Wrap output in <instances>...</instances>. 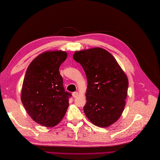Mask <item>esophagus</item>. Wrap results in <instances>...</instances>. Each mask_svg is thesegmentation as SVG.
<instances>
[{
  "mask_svg": "<svg viewBox=\"0 0 160 160\" xmlns=\"http://www.w3.org/2000/svg\"><path fill=\"white\" fill-rule=\"evenodd\" d=\"M72 97H73L74 98H75L78 95V92H73V93H72Z\"/></svg>",
  "mask_w": 160,
  "mask_h": 160,
  "instance_id": "34e87169",
  "label": "esophagus"
}]
</instances>
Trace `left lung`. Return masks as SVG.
<instances>
[{"instance_id":"left-lung-1","label":"left lung","mask_w":160,"mask_h":160,"mask_svg":"<svg viewBox=\"0 0 160 160\" xmlns=\"http://www.w3.org/2000/svg\"><path fill=\"white\" fill-rule=\"evenodd\" d=\"M74 60L88 79L83 111L90 122L107 128L122 115L128 95V79L113 56L102 48L75 51Z\"/></svg>"}]
</instances>
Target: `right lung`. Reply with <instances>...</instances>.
<instances>
[{
    "mask_svg": "<svg viewBox=\"0 0 160 160\" xmlns=\"http://www.w3.org/2000/svg\"><path fill=\"white\" fill-rule=\"evenodd\" d=\"M67 57L62 51H45L28 65L23 80L21 99L27 113L42 126L59 123L69 106L71 96L65 91L59 67Z\"/></svg>",
    "mask_w": 160,
    "mask_h": 160,
    "instance_id": "add662e5",
    "label": "right lung"
}]
</instances>
